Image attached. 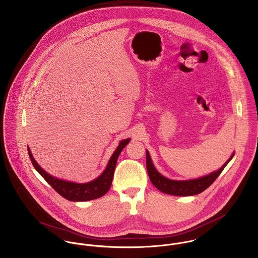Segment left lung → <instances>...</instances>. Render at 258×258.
<instances>
[{
  "label": "left lung",
  "instance_id": "left-lung-1",
  "mask_svg": "<svg viewBox=\"0 0 258 258\" xmlns=\"http://www.w3.org/2000/svg\"><path fill=\"white\" fill-rule=\"evenodd\" d=\"M233 156L234 154L219 169L218 171L213 172L210 175L204 176L202 178L190 180H173L160 175L155 167L153 166L152 160L150 158L148 151H146V168L151 182L158 188L159 190L167 195L177 197H188L199 195L200 192L204 191L206 188H208L214 182V180L218 178L219 175L222 173V171L230 162V160L233 158Z\"/></svg>",
  "mask_w": 258,
  "mask_h": 258
}]
</instances>
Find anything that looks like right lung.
<instances>
[{"instance_id":"1","label":"right lung","mask_w":258,"mask_h":258,"mask_svg":"<svg viewBox=\"0 0 258 258\" xmlns=\"http://www.w3.org/2000/svg\"><path fill=\"white\" fill-rule=\"evenodd\" d=\"M130 140H131L130 139L121 140L119 142L118 148L116 149V151L109 160L107 168L103 172V174L98 178H95L94 180L86 183H76V182H71V181H67V180H62V179L52 177L40 167L33 158L29 148L27 149H28L29 158L31 160L33 167L36 169V171L44 178V179L59 194V196H61L63 199H68L70 201H87V200L99 199L108 192L112 184L114 172H115V168H116L117 160L119 158V153L124 148V146L130 142Z\"/></svg>"}]
</instances>
